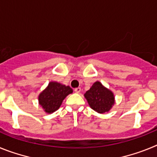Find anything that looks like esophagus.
Wrapping results in <instances>:
<instances>
[{"mask_svg":"<svg viewBox=\"0 0 157 157\" xmlns=\"http://www.w3.org/2000/svg\"><path fill=\"white\" fill-rule=\"evenodd\" d=\"M75 92L77 93V94L80 93V92H81V88H80V87H78V88H75Z\"/></svg>","mask_w":157,"mask_h":157,"instance_id":"obj_1","label":"esophagus"}]
</instances>
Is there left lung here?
<instances>
[{"instance_id": "obj_1", "label": "left lung", "mask_w": 157, "mask_h": 157, "mask_svg": "<svg viewBox=\"0 0 157 157\" xmlns=\"http://www.w3.org/2000/svg\"><path fill=\"white\" fill-rule=\"evenodd\" d=\"M84 97L91 109L101 114L109 112L115 105L113 92L99 81L93 84L90 89L84 94Z\"/></svg>"}]
</instances>
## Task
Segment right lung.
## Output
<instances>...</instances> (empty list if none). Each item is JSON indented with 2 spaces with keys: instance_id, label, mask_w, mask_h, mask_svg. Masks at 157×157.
<instances>
[{
  "instance_id": "right-lung-1",
  "label": "right lung",
  "mask_w": 157,
  "mask_h": 157,
  "mask_svg": "<svg viewBox=\"0 0 157 157\" xmlns=\"http://www.w3.org/2000/svg\"><path fill=\"white\" fill-rule=\"evenodd\" d=\"M73 93L69 86L52 81L38 95V104L47 114H51L59 109L67 96Z\"/></svg>"
}]
</instances>
